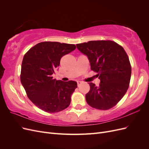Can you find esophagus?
I'll return each mask as SVG.
<instances>
[{
	"mask_svg": "<svg viewBox=\"0 0 149 149\" xmlns=\"http://www.w3.org/2000/svg\"><path fill=\"white\" fill-rule=\"evenodd\" d=\"M82 83V81H77V83H78V86H79L81 83Z\"/></svg>",
	"mask_w": 149,
	"mask_h": 149,
	"instance_id": "esophagus-1",
	"label": "esophagus"
}]
</instances>
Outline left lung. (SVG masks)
Wrapping results in <instances>:
<instances>
[{"mask_svg": "<svg viewBox=\"0 0 149 149\" xmlns=\"http://www.w3.org/2000/svg\"><path fill=\"white\" fill-rule=\"evenodd\" d=\"M76 46L88 56L91 70L101 80L98 86L89 83L86 102L100 110L113 107L127 92L131 76V65L124 49L111 40L89 41Z\"/></svg>", "mask_w": 149, "mask_h": 149, "instance_id": "obj_1", "label": "left lung"}]
</instances>
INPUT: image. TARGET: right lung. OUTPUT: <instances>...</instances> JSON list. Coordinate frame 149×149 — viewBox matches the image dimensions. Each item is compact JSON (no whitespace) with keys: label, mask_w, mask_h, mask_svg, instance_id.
Wrapping results in <instances>:
<instances>
[{"label":"right lung","mask_w":149,"mask_h":149,"mask_svg":"<svg viewBox=\"0 0 149 149\" xmlns=\"http://www.w3.org/2000/svg\"><path fill=\"white\" fill-rule=\"evenodd\" d=\"M76 48L74 44L43 42L35 45L25 54L21 67V83L29 100L42 111L55 113L70 106L77 83L56 80L52 74L60 65L61 58Z\"/></svg>","instance_id":"obj_1"}]
</instances>
